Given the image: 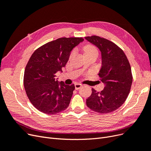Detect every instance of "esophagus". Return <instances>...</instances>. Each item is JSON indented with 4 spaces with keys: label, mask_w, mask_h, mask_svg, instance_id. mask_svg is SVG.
Instances as JSON below:
<instances>
[{
    "label": "esophagus",
    "mask_w": 151,
    "mask_h": 151,
    "mask_svg": "<svg viewBox=\"0 0 151 151\" xmlns=\"http://www.w3.org/2000/svg\"><path fill=\"white\" fill-rule=\"evenodd\" d=\"M82 86H83V85L79 84V83H75V89H80Z\"/></svg>",
    "instance_id": "esophagus-1"
}]
</instances>
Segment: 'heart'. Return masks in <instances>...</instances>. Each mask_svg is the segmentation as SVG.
<instances>
[{"label": "heart", "instance_id": "obj_1", "mask_svg": "<svg viewBox=\"0 0 151 151\" xmlns=\"http://www.w3.org/2000/svg\"><path fill=\"white\" fill-rule=\"evenodd\" d=\"M84 53H88V52H96V53H97V50L94 47L91 46V45H88V46H86V47H84Z\"/></svg>", "mask_w": 151, "mask_h": 151}]
</instances>
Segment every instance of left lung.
Segmentation results:
<instances>
[{
	"mask_svg": "<svg viewBox=\"0 0 151 151\" xmlns=\"http://www.w3.org/2000/svg\"><path fill=\"white\" fill-rule=\"evenodd\" d=\"M101 53V67L98 76L104 84L101 92L92 89L86 99L91 109L108 113L119 108L129 95L132 83L130 65L123 50L111 41L98 36L85 37Z\"/></svg>",
	"mask_w": 151,
	"mask_h": 151,
	"instance_id": "obj_1",
	"label": "left lung"
}]
</instances>
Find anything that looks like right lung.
I'll return each mask as SVG.
<instances>
[{
	"label": "right lung",
	"instance_id": "obj_1",
	"mask_svg": "<svg viewBox=\"0 0 151 151\" xmlns=\"http://www.w3.org/2000/svg\"><path fill=\"white\" fill-rule=\"evenodd\" d=\"M83 38H61L40 47L32 54L24 75V86L32 104L41 112L55 115L69 105L74 84L67 85L55 79Z\"/></svg>",
	"mask_w": 151,
	"mask_h": 151
}]
</instances>
